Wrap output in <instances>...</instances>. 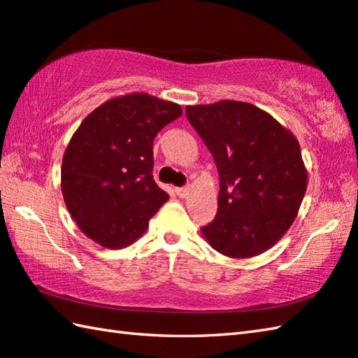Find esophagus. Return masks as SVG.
Instances as JSON below:
<instances>
[{
    "instance_id": "obj_1",
    "label": "esophagus",
    "mask_w": 358,
    "mask_h": 358,
    "mask_svg": "<svg viewBox=\"0 0 358 358\" xmlns=\"http://www.w3.org/2000/svg\"><path fill=\"white\" fill-rule=\"evenodd\" d=\"M175 192H177L180 199H186L189 192H191V187H187V186L186 187H177V189H175Z\"/></svg>"
}]
</instances>
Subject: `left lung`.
I'll list each match as a JSON object with an SVG mask.
<instances>
[{
  "instance_id": "left-lung-1",
  "label": "left lung",
  "mask_w": 358,
  "mask_h": 358,
  "mask_svg": "<svg viewBox=\"0 0 358 358\" xmlns=\"http://www.w3.org/2000/svg\"><path fill=\"white\" fill-rule=\"evenodd\" d=\"M186 117L220 175L217 215L201 227L203 237L231 258L266 252L291 227L306 194L299 140L250 103L186 106Z\"/></svg>"
}]
</instances>
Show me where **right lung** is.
Segmentation results:
<instances>
[{
    "mask_svg": "<svg viewBox=\"0 0 358 358\" xmlns=\"http://www.w3.org/2000/svg\"><path fill=\"white\" fill-rule=\"evenodd\" d=\"M181 113L177 103L134 92L110 98L81 121L63 157L62 192L86 237L123 249L148 231L169 200L152 175L154 138Z\"/></svg>",
    "mask_w": 358,
    "mask_h": 358,
    "instance_id": "1",
    "label": "right lung"
}]
</instances>
